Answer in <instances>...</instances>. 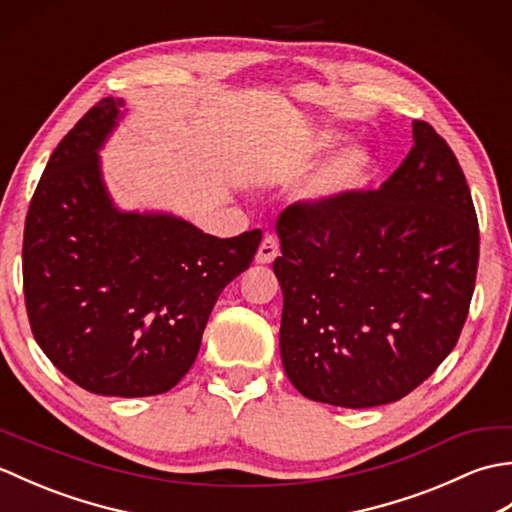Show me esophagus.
<instances>
[{"mask_svg":"<svg viewBox=\"0 0 512 512\" xmlns=\"http://www.w3.org/2000/svg\"><path fill=\"white\" fill-rule=\"evenodd\" d=\"M279 255V237L277 235H266L259 244V250L255 255L257 264H270L275 262V257Z\"/></svg>","mask_w":512,"mask_h":512,"instance_id":"1","label":"esophagus"}]
</instances>
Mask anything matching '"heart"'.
Masks as SVG:
<instances>
[{"mask_svg": "<svg viewBox=\"0 0 512 512\" xmlns=\"http://www.w3.org/2000/svg\"><path fill=\"white\" fill-rule=\"evenodd\" d=\"M341 136L323 132L312 140V151L317 156H325L341 145ZM374 173V158L365 149H352L347 154L328 162L308 187V198L319 204L339 202L347 195L361 191Z\"/></svg>", "mask_w": 512, "mask_h": 512, "instance_id": "b5f03b06", "label": "heart"}]
</instances>
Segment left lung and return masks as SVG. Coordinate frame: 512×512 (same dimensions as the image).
<instances>
[{
	"label": "left lung",
	"mask_w": 512,
	"mask_h": 512,
	"mask_svg": "<svg viewBox=\"0 0 512 512\" xmlns=\"http://www.w3.org/2000/svg\"><path fill=\"white\" fill-rule=\"evenodd\" d=\"M402 165L380 184L279 215V350L303 396L365 409L405 398L460 339L480 262L464 171L413 121Z\"/></svg>",
	"instance_id": "left-lung-1"
}]
</instances>
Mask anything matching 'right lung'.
I'll use <instances>...</instances> for the list:
<instances>
[{"label":"right lung","mask_w":512,"mask_h":512,"mask_svg":"<svg viewBox=\"0 0 512 512\" xmlns=\"http://www.w3.org/2000/svg\"><path fill=\"white\" fill-rule=\"evenodd\" d=\"M121 107L99 101L52 151L21 255L43 354L92 394L138 398L189 372L217 297L253 262L262 231L220 239L171 215L118 211L96 151Z\"/></svg>","instance_id":"1"}]
</instances>
